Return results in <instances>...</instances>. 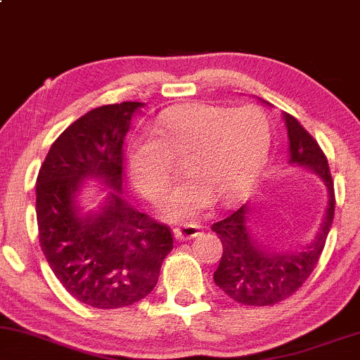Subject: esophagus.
I'll return each mask as SVG.
<instances>
[{"mask_svg":"<svg viewBox=\"0 0 360 360\" xmlns=\"http://www.w3.org/2000/svg\"><path fill=\"white\" fill-rule=\"evenodd\" d=\"M176 240H191V238H195L197 235H200V226L199 225H180L173 230Z\"/></svg>","mask_w":360,"mask_h":360,"instance_id":"34e87169","label":"esophagus"}]
</instances>
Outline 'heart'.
Segmentation results:
<instances>
[{
  "label": "heart",
  "mask_w": 360,
  "mask_h": 360,
  "mask_svg": "<svg viewBox=\"0 0 360 360\" xmlns=\"http://www.w3.org/2000/svg\"><path fill=\"white\" fill-rule=\"evenodd\" d=\"M154 137L135 141L129 172L135 188L156 200L168 191L184 163L191 179L161 204L169 221H184L221 202L240 197L259 179L271 146V127L261 108L191 104L166 111L153 129Z\"/></svg>",
  "instance_id": "obj_1"
}]
</instances>
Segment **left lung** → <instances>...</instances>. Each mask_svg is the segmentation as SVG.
Wrapping results in <instances>:
<instances>
[{
	"label": "left lung",
	"instance_id": "left-lung-1",
	"mask_svg": "<svg viewBox=\"0 0 360 360\" xmlns=\"http://www.w3.org/2000/svg\"><path fill=\"white\" fill-rule=\"evenodd\" d=\"M269 104V103H266ZM288 135V163L311 169L326 187V210L314 238L300 249L269 250L250 226L252 206L245 202L211 226L223 243L214 283L228 297L245 305H271L292 295L318 264L335 214L333 179L318 142L292 115L283 113Z\"/></svg>",
	"mask_w": 360,
	"mask_h": 360
}]
</instances>
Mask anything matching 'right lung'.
I'll return each instance as SVG.
<instances>
[{
    "instance_id": "right-lung-1",
    "label": "right lung",
    "mask_w": 360,
    "mask_h": 360,
    "mask_svg": "<svg viewBox=\"0 0 360 360\" xmlns=\"http://www.w3.org/2000/svg\"><path fill=\"white\" fill-rule=\"evenodd\" d=\"M144 103L96 108L49 149L36 185L39 242L65 290L98 309L132 305L156 287L172 231L134 210L122 194L123 149ZM101 184L99 207L82 204L86 181Z\"/></svg>"
}]
</instances>
